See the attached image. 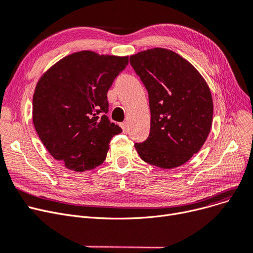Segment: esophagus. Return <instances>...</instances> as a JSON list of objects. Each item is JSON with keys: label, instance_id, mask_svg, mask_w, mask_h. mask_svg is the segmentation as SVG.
I'll list each match as a JSON object with an SVG mask.
<instances>
[{"label": "esophagus", "instance_id": "esophagus-1", "mask_svg": "<svg viewBox=\"0 0 253 253\" xmlns=\"http://www.w3.org/2000/svg\"><path fill=\"white\" fill-rule=\"evenodd\" d=\"M121 125V127H122V129H123V132L124 133H127L128 132V125H127V122H123V123H121L120 124Z\"/></svg>", "mask_w": 253, "mask_h": 253}]
</instances>
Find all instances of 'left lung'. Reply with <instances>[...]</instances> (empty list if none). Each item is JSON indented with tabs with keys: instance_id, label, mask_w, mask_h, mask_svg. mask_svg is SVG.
<instances>
[{
	"instance_id": "left-lung-1",
	"label": "left lung",
	"mask_w": 253,
	"mask_h": 253,
	"mask_svg": "<svg viewBox=\"0 0 253 253\" xmlns=\"http://www.w3.org/2000/svg\"><path fill=\"white\" fill-rule=\"evenodd\" d=\"M149 94V137L134 147L160 169L178 168L201 150L213 121L211 91L201 73L180 54L152 48L130 57Z\"/></svg>"
}]
</instances>
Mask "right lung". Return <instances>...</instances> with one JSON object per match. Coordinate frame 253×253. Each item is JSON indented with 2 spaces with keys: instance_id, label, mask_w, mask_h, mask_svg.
I'll return each instance as SVG.
<instances>
[{
  "instance_id": "1",
  "label": "right lung",
  "mask_w": 253,
  "mask_h": 253,
  "mask_svg": "<svg viewBox=\"0 0 253 253\" xmlns=\"http://www.w3.org/2000/svg\"><path fill=\"white\" fill-rule=\"evenodd\" d=\"M128 57L83 50L54 64L37 83L33 123L50 155L75 171L100 166L122 129L111 123L107 92Z\"/></svg>"
}]
</instances>
